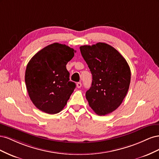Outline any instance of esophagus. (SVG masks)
I'll return each instance as SVG.
<instances>
[{"label":"esophagus","mask_w":159,"mask_h":159,"mask_svg":"<svg viewBox=\"0 0 159 159\" xmlns=\"http://www.w3.org/2000/svg\"><path fill=\"white\" fill-rule=\"evenodd\" d=\"M76 85H77V88H80L81 87V82H78V83H77Z\"/></svg>","instance_id":"1"}]
</instances>
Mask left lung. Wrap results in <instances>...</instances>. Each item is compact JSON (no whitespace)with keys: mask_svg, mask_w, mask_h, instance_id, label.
Masks as SVG:
<instances>
[{"mask_svg":"<svg viewBox=\"0 0 159 159\" xmlns=\"http://www.w3.org/2000/svg\"><path fill=\"white\" fill-rule=\"evenodd\" d=\"M80 49L92 74V84L85 93L89 105L99 115L113 112L123 102L131 82L126 60L105 43L81 46Z\"/></svg>","mask_w":159,"mask_h":159,"instance_id":"left-lung-1","label":"left lung"}]
</instances>
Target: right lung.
I'll list each match as a JSON object with an SVG mask.
<instances>
[{
	"label": "right lung",
	"mask_w": 159,
	"mask_h": 159,
	"mask_svg": "<svg viewBox=\"0 0 159 159\" xmlns=\"http://www.w3.org/2000/svg\"><path fill=\"white\" fill-rule=\"evenodd\" d=\"M75 51L59 43L46 46L28 62L25 82L34 105L42 111L56 114L64 109L75 88L66 64Z\"/></svg>",
	"instance_id": "right-lung-1"
}]
</instances>
